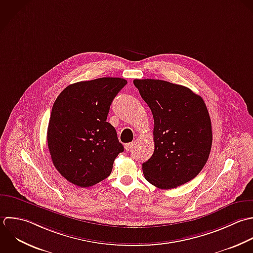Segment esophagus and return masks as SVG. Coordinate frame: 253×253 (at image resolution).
<instances>
[{
    "mask_svg": "<svg viewBox=\"0 0 253 253\" xmlns=\"http://www.w3.org/2000/svg\"><path fill=\"white\" fill-rule=\"evenodd\" d=\"M124 147H125V150L127 151V152H129L132 148H133V143H128V144H125L124 145Z\"/></svg>",
    "mask_w": 253,
    "mask_h": 253,
    "instance_id": "34e87169",
    "label": "esophagus"
}]
</instances>
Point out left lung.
Here are the masks:
<instances>
[{
    "label": "left lung",
    "instance_id": "left-lung-1",
    "mask_svg": "<svg viewBox=\"0 0 253 253\" xmlns=\"http://www.w3.org/2000/svg\"><path fill=\"white\" fill-rule=\"evenodd\" d=\"M154 117L153 156L143 163L145 178L161 189L182 185L202 170L212 147V125L203 98L162 80H134Z\"/></svg>",
    "mask_w": 253,
    "mask_h": 253
}]
</instances>
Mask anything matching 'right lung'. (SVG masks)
<instances>
[{
  "label": "right lung",
  "instance_id": "obj_1",
  "mask_svg": "<svg viewBox=\"0 0 253 253\" xmlns=\"http://www.w3.org/2000/svg\"><path fill=\"white\" fill-rule=\"evenodd\" d=\"M126 84L121 78L79 82L56 98L47 130L48 149L54 167L71 183L89 187L105 179L124 151L106 118Z\"/></svg>",
  "mask_w": 253,
  "mask_h": 253
}]
</instances>
